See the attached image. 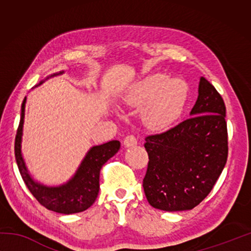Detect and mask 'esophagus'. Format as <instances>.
<instances>
[{"label":"esophagus","instance_id":"obj_1","mask_svg":"<svg viewBox=\"0 0 251 251\" xmlns=\"http://www.w3.org/2000/svg\"><path fill=\"white\" fill-rule=\"evenodd\" d=\"M137 144V138L134 135H127L125 139H124V145L126 147H130V146H135Z\"/></svg>","mask_w":251,"mask_h":251}]
</instances>
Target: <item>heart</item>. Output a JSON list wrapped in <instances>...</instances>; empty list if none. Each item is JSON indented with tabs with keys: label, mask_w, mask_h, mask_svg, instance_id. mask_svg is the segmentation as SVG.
Masks as SVG:
<instances>
[{
	"label": "heart",
	"mask_w": 251,
	"mask_h": 251,
	"mask_svg": "<svg viewBox=\"0 0 251 251\" xmlns=\"http://www.w3.org/2000/svg\"><path fill=\"white\" fill-rule=\"evenodd\" d=\"M186 92V84L182 80H168L167 76L154 74L135 85L131 100L142 103L154 99L148 108V120L152 125L163 127L172 123L180 113Z\"/></svg>",
	"instance_id": "heart-1"
}]
</instances>
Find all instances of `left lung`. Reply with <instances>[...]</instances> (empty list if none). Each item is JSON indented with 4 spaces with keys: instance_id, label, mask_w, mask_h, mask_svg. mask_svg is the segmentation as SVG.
I'll use <instances>...</instances> for the list:
<instances>
[{
    "instance_id": "obj_1",
    "label": "left lung",
    "mask_w": 251,
    "mask_h": 251,
    "mask_svg": "<svg viewBox=\"0 0 251 251\" xmlns=\"http://www.w3.org/2000/svg\"><path fill=\"white\" fill-rule=\"evenodd\" d=\"M226 106L205 77L190 117L145 137L148 154L144 192L151 206L165 211L193 209L214 188L228 157Z\"/></svg>"
}]
</instances>
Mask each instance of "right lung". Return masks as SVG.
Instances as JSON below:
<instances>
[{"label": "right lung", "mask_w": 251, "mask_h": 251, "mask_svg": "<svg viewBox=\"0 0 251 251\" xmlns=\"http://www.w3.org/2000/svg\"><path fill=\"white\" fill-rule=\"evenodd\" d=\"M24 99L21 108V120L16 130L14 152L19 171L25 185L42 206L59 214H76L86 210L95 202L100 192V173L103 165L116 154L121 147L118 141H110L103 145L94 146L87 152L77 173L67 182L59 187H46L34 181L25 167L21 154V137L24 123Z\"/></svg>", "instance_id": "right-lung-1"}]
</instances>
